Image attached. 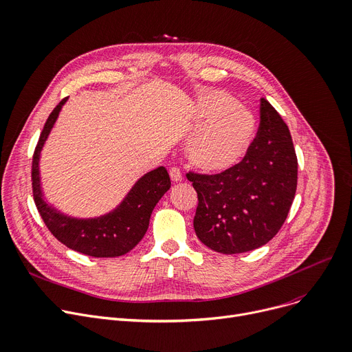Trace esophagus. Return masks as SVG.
I'll return each instance as SVG.
<instances>
[{"mask_svg":"<svg viewBox=\"0 0 352 352\" xmlns=\"http://www.w3.org/2000/svg\"><path fill=\"white\" fill-rule=\"evenodd\" d=\"M170 177H171V181H173V182H179V181H182V173H181V170H179L178 167H173V168L170 170Z\"/></svg>","mask_w":352,"mask_h":352,"instance_id":"1","label":"esophagus"}]
</instances>
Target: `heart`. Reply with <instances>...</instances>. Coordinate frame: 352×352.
<instances>
[{
	"label": "heart",
	"mask_w": 352,
	"mask_h": 352,
	"mask_svg": "<svg viewBox=\"0 0 352 352\" xmlns=\"http://www.w3.org/2000/svg\"><path fill=\"white\" fill-rule=\"evenodd\" d=\"M199 129L186 146L191 162L205 173H225L246 157L257 130L254 114L223 90H209L194 109Z\"/></svg>",
	"instance_id": "1"
}]
</instances>
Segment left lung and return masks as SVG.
<instances>
[{
	"label": "left lung",
	"instance_id": "left-lung-1",
	"mask_svg": "<svg viewBox=\"0 0 352 352\" xmlns=\"http://www.w3.org/2000/svg\"><path fill=\"white\" fill-rule=\"evenodd\" d=\"M198 194L194 229L219 253L266 245L285 223L297 188V157L287 124L261 99V124L246 157L225 173L186 174Z\"/></svg>",
	"mask_w": 352,
	"mask_h": 352
}]
</instances>
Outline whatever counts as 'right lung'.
I'll return each instance as SVG.
<instances>
[{
    "mask_svg": "<svg viewBox=\"0 0 352 352\" xmlns=\"http://www.w3.org/2000/svg\"><path fill=\"white\" fill-rule=\"evenodd\" d=\"M66 100L67 98L60 100L50 114L34 153L32 192L38 212L52 235L69 249L91 257H117L126 254L146 235L154 206L170 190V175L164 167L147 173L133 185L120 205L99 218H72L46 204L41 190L39 157Z\"/></svg>",
    "mask_w": 352,
    "mask_h": 352,
    "instance_id": "right-lung-1",
    "label": "right lung"
}]
</instances>
